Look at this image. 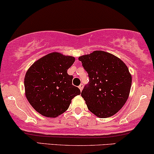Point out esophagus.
Returning <instances> with one entry per match:
<instances>
[{
    "mask_svg": "<svg viewBox=\"0 0 154 154\" xmlns=\"http://www.w3.org/2000/svg\"><path fill=\"white\" fill-rule=\"evenodd\" d=\"M79 89H80L81 91H82L83 88V84H82V83H81L80 86H79Z\"/></svg>",
    "mask_w": 154,
    "mask_h": 154,
    "instance_id": "obj_1",
    "label": "esophagus"
}]
</instances>
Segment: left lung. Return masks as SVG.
Wrapping results in <instances>:
<instances>
[{
    "label": "left lung",
    "instance_id": "left-lung-1",
    "mask_svg": "<svg viewBox=\"0 0 154 154\" xmlns=\"http://www.w3.org/2000/svg\"><path fill=\"white\" fill-rule=\"evenodd\" d=\"M79 60L88 74L89 82L81 96L89 111L101 119L116 114L129 96L132 79L128 67L120 58L102 51Z\"/></svg>",
    "mask_w": 154,
    "mask_h": 154
}]
</instances>
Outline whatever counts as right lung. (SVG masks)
<instances>
[{"label": "right lung", "instance_id": "obj_1", "mask_svg": "<svg viewBox=\"0 0 154 154\" xmlns=\"http://www.w3.org/2000/svg\"><path fill=\"white\" fill-rule=\"evenodd\" d=\"M74 61L73 56L51 53L36 60L26 72V96L41 115L58 116L68 109L71 100L81 94L80 89L72 84L73 75L67 73Z\"/></svg>", "mask_w": 154, "mask_h": 154}]
</instances>
